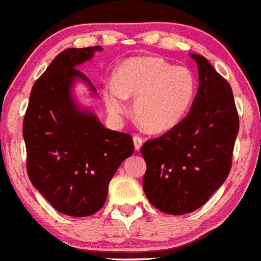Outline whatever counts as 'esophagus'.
I'll return each mask as SVG.
<instances>
[{
  "label": "esophagus",
  "instance_id": "obj_1",
  "mask_svg": "<svg viewBox=\"0 0 261 261\" xmlns=\"http://www.w3.org/2000/svg\"><path fill=\"white\" fill-rule=\"evenodd\" d=\"M142 144H143V138L140 137V135H135V137H134V146H135V149L139 151Z\"/></svg>",
  "mask_w": 261,
  "mask_h": 261
}]
</instances>
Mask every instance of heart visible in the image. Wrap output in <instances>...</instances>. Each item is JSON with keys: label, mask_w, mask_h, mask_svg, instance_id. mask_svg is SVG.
Listing matches in <instances>:
<instances>
[{"label": "heart", "mask_w": 261, "mask_h": 261, "mask_svg": "<svg viewBox=\"0 0 261 261\" xmlns=\"http://www.w3.org/2000/svg\"><path fill=\"white\" fill-rule=\"evenodd\" d=\"M196 94V79L184 67H174L160 58L139 56L122 63L114 84L103 89L108 112L123 114L126 98H135L134 117L142 128L163 133L185 117Z\"/></svg>", "instance_id": "b5f03b06"}]
</instances>
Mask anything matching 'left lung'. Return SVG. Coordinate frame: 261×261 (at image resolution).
<instances>
[{"label": "left lung", "mask_w": 261, "mask_h": 261, "mask_svg": "<svg viewBox=\"0 0 261 261\" xmlns=\"http://www.w3.org/2000/svg\"><path fill=\"white\" fill-rule=\"evenodd\" d=\"M190 56L198 67L199 85L189 113L140 148L147 164L144 193L156 209L172 215L197 210L225 182L239 131L230 84L206 58Z\"/></svg>", "instance_id": "1"}]
</instances>
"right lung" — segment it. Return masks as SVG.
<instances>
[{
  "instance_id": "add662e5",
  "label": "right lung",
  "mask_w": 261,
  "mask_h": 261,
  "mask_svg": "<svg viewBox=\"0 0 261 261\" xmlns=\"http://www.w3.org/2000/svg\"><path fill=\"white\" fill-rule=\"evenodd\" d=\"M99 49L60 52L34 84L23 119L29 178L58 212L71 217H88L102 207L109 182L134 152L130 134L105 128L71 98L74 79L90 83L76 65Z\"/></svg>"
}]
</instances>
